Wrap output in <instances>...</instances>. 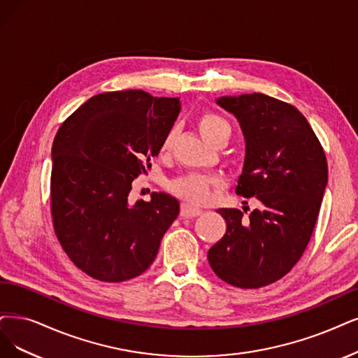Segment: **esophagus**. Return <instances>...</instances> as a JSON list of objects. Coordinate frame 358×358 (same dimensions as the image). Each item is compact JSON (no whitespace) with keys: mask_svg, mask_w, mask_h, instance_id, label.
<instances>
[{"mask_svg":"<svg viewBox=\"0 0 358 358\" xmlns=\"http://www.w3.org/2000/svg\"><path fill=\"white\" fill-rule=\"evenodd\" d=\"M202 213H203V210L199 209V208H194V206L187 205V203L181 205V217H184V218H194L197 215H201Z\"/></svg>","mask_w":358,"mask_h":358,"instance_id":"obj_1","label":"esophagus"}]
</instances>
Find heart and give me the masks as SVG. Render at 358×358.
I'll return each instance as SVG.
<instances>
[{
    "label": "heart",
    "instance_id": "b5f03b06",
    "mask_svg": "<svg viewBox=\"0 0 358 358\" xmlns=\"http://www.w3.org/2000/svg\"><path fill=\"white\" fill-rule=\"evenodd\" d=\"M197 128H199V132L208 143H213L222 134L230 136L231 132L230 125L222 117L214 113L202 115L199 121H197ZM176 128H169L161 144H159V153L166 155L172 148ZM217 182L218 181L214 177H208L205 174H201V172H189L186 176L172 180L169 182V190L182 197V199H186L187 202L203 203L209 197L210 189L217 186Z\"/></svg>",
    "mask_w": 358,
    "mask_h": 358
}]
</instances>
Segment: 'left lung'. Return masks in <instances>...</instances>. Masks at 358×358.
<instances>
[{"label":"left lung","mask_w":358,"mask_h":358,"mask_svg":"<svg viewBox=\"0 0 358 358\" xmlns=\"http://www.w3.org/2000/svg\"><path fill=\"white\" fill-rule=\"evenodd\" d=\"M246 141L236 193L255 197L248 218L221 208L227 231L208 252L210 268L229 285L257 289L294 268L306 250L327 184V161L308 121L292 104L254 92L220 97ZM245 210V209H243Z\"/></svg>","instance_id":"1"}]
</instances>
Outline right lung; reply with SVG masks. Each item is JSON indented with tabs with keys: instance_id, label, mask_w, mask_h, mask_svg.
Listing matches in <instances>:
<instances>
[{
	"instance_id": "right-lung-1",
	"label": "right lung",
	"mask_w": 358,
	"mask_h": 358,
	"mask_svg": "<svg viewBox=\"0 0 358 358\" xmlns=\"http://www.w3.org/2000/svg\"><path fill=\"white\" fill-rule=\"evenodd\" d=\"M180 99L143 90L110 91L87 100L52 141L51 217L63 250L100 282L140 275L155 261L180 203L166 193L128 202L131 182L152 166Z\"/></svg>"
}]
</instances>
